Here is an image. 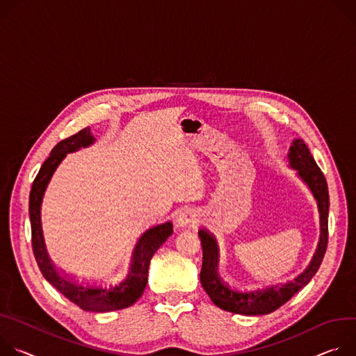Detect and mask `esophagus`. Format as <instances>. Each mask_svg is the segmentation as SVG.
I'll return each instance as SVG.
<instances>
[{"mask_svg":"<svg viewBox=\"0 0 356 356\" xmlns=\"http://www.w3.org/2000/svg\"><path fill=\"white\" fill-rule=\"evenodd\" d=\"M196 219H198V211L192 207L185 205L178 209L175 225L178 227H189L196 222Z\"/></svg>","mask_w":356,"mask_h":356,"instance_id":"esophagus-1","label":"esophagus"}]
</instances>
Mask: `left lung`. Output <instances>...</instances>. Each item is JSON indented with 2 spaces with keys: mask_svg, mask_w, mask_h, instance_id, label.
<instances>
[{
  "mask_svg": "<svg viewBox=\"0 0 356 356\" xmlns=\"http://www.w3.org/2000/svg\"><path fill=\"white\" fill-rule=\"evenodd\" d=\"M289 160L290 165L297 170L302 181L309 186L314 198L317 200L318 204L321 234L317 252H315L308 267L289 282L275 283L271 286H257L252 289H238L229 284L219 274V248L215 236L207 229H200L198 233L204 250L201 284L213 304L225 311L243 315H261L273 312L286 304L302 287H305L321 266L328 245L330 195L327 179L317 163H315L302 138H297L290 147Z\"/></svg>",
  "mask_w": 356,
  "mask_h": 356,
  "instance_id": "1",
  "label": "left lung"
}]
</instances>
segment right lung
I'll return each instance as SVG.
<instances>
[{"mask_svg": "<svg viewBox=\"0 0 356 356\" xmlns=\"http://www.w3.org/2000/svg\"><path fill=\"white\" fill-rule=\"evenodd\" d=\"M95 141L90 134V127L58 143L51 155L47 158L33 179L29 193V220H31V241L35 260L42 275L59 293L69 301L74 302L85 311L106 312L122 309L133 305L143 294L151 257L160 249L172 233L170 220L148 227L141 236L133 250L130 261L124 270L114 277L106 280L77 279L63 271H59L51 261L41 229V202L47 185L55 172L56 167L67 152H73L81 147H88Z\"/></svg>", "mask_w": 356, "mask_h": 356, "instance_id": "obj_1", "label": "right lung"}]
</instances>
